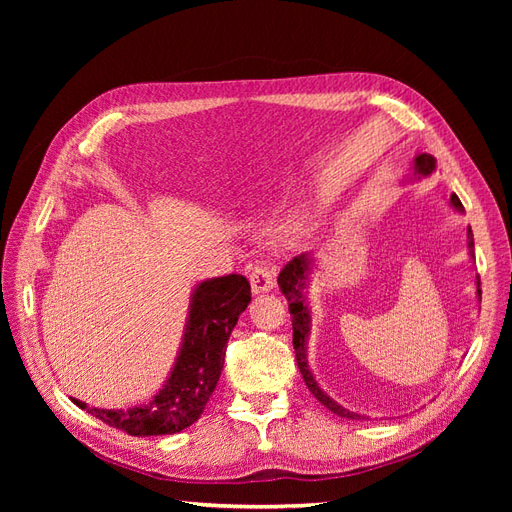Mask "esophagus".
<instances>
[{"label": "esophagus", "mask_w": 512, "mask_h": 512, "mask_svg": "<svg viewBox=\"0 0 512 512\" xmlns=\"http://www.w3.org/2000/svg\"><path fill=\"white\" fill-rule=\"evenodd\" d=\"M250 284L254 294L269 292L275 286V269L269 260H258L250 269Z\"/></svg>", "instance_id": "obj_1"}]
</instances>
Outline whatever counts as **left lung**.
I'll return each instance as SVG.
<instances>
[{
  "instance_id": "1",
  "label": "left lung",
  "mask_w": 512,
  "mask_h": 512,
  "mask_svg": "<svg viewBox=\"0 0 512 512\" xmlns=\"http://www.w3.org/2000/svg\"><path fill=\"white\" fill-rule=\"evenodd\" d=\"M433 168H436V158L429 156V153H421V156L416 158V173L418 175H431ZM451 203L455 209L463 211V205L461 200L457 198V194L451 196ZM468 250H470V256H474V237H472V230L468 228ZM309 265H312V258H309V254H301V256H294L288 265L280 271V277H277V284H280L282 292L286 294L288 299V312H290V318H292V346H294V352H297V365H299V371L301 376L307 384V389L312 391V395L320 401L322 406H327L331 412L339 414V416H346V418H363L361 414H354V412H348L346 408H342L339 404H335V401L331 397L324 395L320 391V386L316 384L312 371H309L307 367V348H305V337L309 333V324H312V316H309V309L305 305V297L301 288L305 286V280H307V273H309ZM476 286H480V280L476 282ZM478 294H480V288H476Z\"/></svg>"
}]
</instances>
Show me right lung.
Returning a JSON list of instances; mask_svg holds the SVG:
<instances>
[{"label": "right lung", "mask_w": 512, "mask_h": 512, "mask_svg": "<svg viewBox=\"0 0 512 512\" xmlns=\"http://www.w3.org/2000/svg\"><path fill=\"white\" fill-rule=\"evenodd\" d=\"M250 301V282L235 273L207 280L196 288L173 374L147 406L89 410L83 401H72L102 423L126 431L128 436H166L190 427L203 414L215 391L224 367L228 337Z\"/></svg>", "instance_id": "add662e5"}]
</instances>
